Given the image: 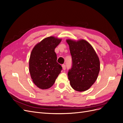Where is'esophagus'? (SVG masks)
Returning <instances> with one entry per match:
<instances>
[{
    "instance_id": "1",
    "label": "esophagus",
    "mask_w": 123,
    "mask_h": 123,
    "mask_svg": "<svg viewBox=\"0 0 123 123\" xmlns=\"http://www.w3.org/2000/svg\"><path fill=\"white\" fill-rule=\"evenodd\" d=\"M66 65H65V64H63V65H62V69L64 70H66Z\"/></svg>"
}]
</instances>
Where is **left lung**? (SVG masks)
Wrapping results in <instances>:
<instances>
[{"label":"left lung","mask_w":123,"mask_h":123,"mask_svg":"<svg viewBox=\"0 0 123 123\" xmlns=\"http://www.w3.org/2000/svg\"><path fill=\"white\" fill-rule=\"evenodd\" d=\"M72 57L68 72L71 86L77 91L88 90L97 79L100 70L99 58L91 44L85 40H67Z\"/></svg>","instance_id":"left-lung-1"}]
</instances>
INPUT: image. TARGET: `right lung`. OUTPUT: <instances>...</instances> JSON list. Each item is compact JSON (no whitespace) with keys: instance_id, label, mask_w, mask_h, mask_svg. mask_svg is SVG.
Instances as JSON below:
<instances>
[{"instance_id":"right-lung-1","label":"right lung","mask_w":123,"mask_h":123,"mask_svg":"<svg viewBox=\"0 0 123 123\" xmlns=\"http://www.w3.org/2000/svg\"><path fill=\"white\" fill-rule=\"evenodd\" d=\"M61 39L48 37L33 48L29 60V71L33 83L42 89L52 86L62 67L57 62L55 49Z\"/></svg>"}]
</instances>
